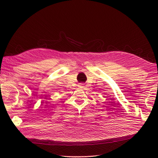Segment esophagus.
<instances>
[{"mask_svg": "<svg viewBox=\"0 0 158 158\" xmlns=\"http://www.w3.org/2000/svg\"><path fill=\"white\" fill-rule=\"evenodd\" d=\"M80 87H82V88H83V85H82V84H80Z\"/></svg>", "mask_w": 158, "mask_h": 158, "instance_id": "obj_1", "label": "esophagus"}]
</instances>
